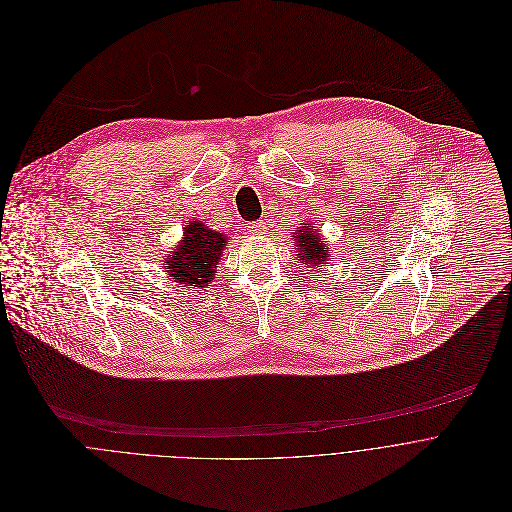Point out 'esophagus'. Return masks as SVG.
<instances>
[{
	"mask_svg": "<svg viewBox=\"0 0 512 512\" xmlns=\"http://www.w3.org/2000/svg\"><path fill=\"white\" fill-rule=\"evenodd\" d=\"M248 228H250V232H252V234H266V222H262V220H260V222H254V224H250Z\"/></svg>",
	"mask_w": 512,
	"mask_h": 512,
	"instance_id": "34e87169",
	"label": "esophagus"
}]
</instances>
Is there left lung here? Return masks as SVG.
I'll use <instances>...</instances> for the list:
<instances>
[{
    "label": "left lung",
    "instance_id": "8db88e82",
    "mask_svg": "<svg viewBox=\"0 0 512 512\" xmlns=\"http://www.w3.org/2000/svg\"><path fill=\"white\" fill-rule=\"evenodd\" d=\"M317 224H302L300 228H294L292 232V240L296 244V256L302 260V264H306V268L313 266H323L329 264V248L325 244V240L319 236V232L315 230Z\"/></svg>",
    "mask_w": 512,
    "mask_h": 512
}]
</instances>
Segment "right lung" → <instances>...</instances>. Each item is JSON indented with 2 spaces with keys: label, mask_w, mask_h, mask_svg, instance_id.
Returning a JSON list of instances; mask_svg holds the SVG:
<instances>
[{
  "label": "right lung",
  "mask_w": 512,
  "mask_h": 512,
  "mask_svg": "<svg viewBox=\"0 0 512 512\" xmlns=\"http://www.w3.org/2000/svg\"><path fill=\"white\" fill-rule=\"evenodd\" d=\"M228 236L212 230L201 222H191L183 228V240L177 244L175 252L169 254L167 274L173 282H179L187 288L199 286L208 288L214 280L216 264L226 248Z\"/></svg>",
  "instance_id": "right-lung-1"
}]
</instances>
